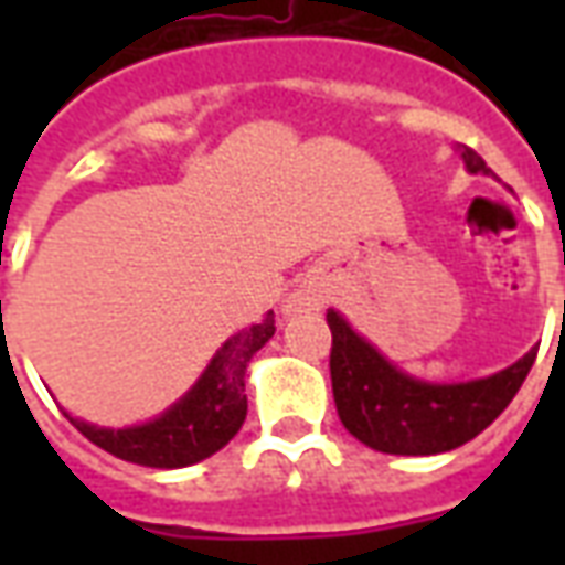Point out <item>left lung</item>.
I'll use <instances>...</instances> for the list:
<instances>
[{"label":"left lung","instance_id":"8db88e82","mask_svg":"<svg viewBox=\"0 0 565 565\" xmlns=\"http://www.w3.org/2000/svg\"><path fill=\"white\" fill-rule=\"evenodd\" d=\"M469 172H487L484 160L460 145ZM332 332L330 375L344 429L381 454L426 457L472 441L493 424L535 363V351L497 375L466 384H424L403 375L363 342L335 311H327Z\"/></svg>","mask_w":565,"mask_h":565}]
</instances>
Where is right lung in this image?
I'll return each mask as SVG.
<instances>
[{"instance_id":"obj_1","label":"right lung","mask_w":565,"mask_h":565,"mask_svg":"<svg viewBox=\"0 0 565 565\" xmlns=\"http://www.w3.org/2000/svg\"><path fill=\"white\" fill-rule=\"evenodd\" d=\"M271 335H275V315L269 311L266 320H259L250 330L238 332L223 344L205 369V375L196 381V387L150 424L132 429H99L75 417L68 420L93 445L127 462L153 466V469H181L190 462L205 460L217 454L245 424L247 363Z\"/></svg>"}]
</instances>
